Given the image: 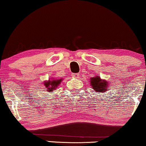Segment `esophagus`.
<instances>
[{
	"label": "esophagus",
	"mask_w": 146,
	"mask_h": 146,
	"mask_svg": "<svg viewBox=\"0 0 146 146\" xmlns=\"http://www.w3.org/2000/svg\"><path fill=\"white\" fill-rule=\"evenodd\" d=\"M79 74H78V73H73L72 74V77H73V78H79Z\"/></svg>",
	"instance_id": "1"
}]
</instances>
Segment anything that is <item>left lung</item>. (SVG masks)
Wrapping results in <instances>:
<instances>
[{
    "instance_id": "1",
    "label": "left lung",
    "mask_w": 146,
    "mask_h": 146,
    "mask_svg": "<svg viewBox=\"0 0 146 146\" xmlns=\"http://www.w3.org/2000/svg\"><path fill=\"white\" fill-rule=\"evenodd\" d=\"M90 84L95 93H103L108 90L109 82L107 80L101 79L99 75H96L93 78H90Z\"/></svg>"
}]
</instances>
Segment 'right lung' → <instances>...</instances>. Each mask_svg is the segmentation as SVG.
I'll return each instance as SVG.
<instances>
[{"mask_svg": "<svg viewBox=\"0 0 146 146\" xmlns=\"http://www.w3.org/2000/svg\"><path fill=\"white\" fill-rule=\"evenodd\" d=\"M62 80V78L56 79L52 78L51 79H48V80H45V81H44L43 85L46 88V90H47L48 93H51L53 90H56L58 88L60 84H61Z\"/></svg>", "mask_w": 146, "mask_h": 146, "instance_id": "obj_1", "label": "right lung"}]
</instances>
